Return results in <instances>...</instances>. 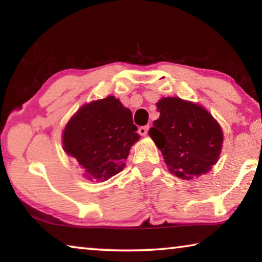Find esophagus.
Wrapping results in <instances>:
<instances>
[{
    "instance_id": "esophagus-1",
    "label": "esophagus",
    "mask_w": 262,
    "mask_h": 262,
    "mask_svg": "<svg viewBox=\"0 0 262 262\" xmlns=\"http://www.w3.org/2000/svg\"><path fill=\"white\" fill-rule=\"evenodd\" d=\"M148 129H149L148 126H142L139 128V134L142 136H145L148 134Z\"/></svg>"
}]
</instances>
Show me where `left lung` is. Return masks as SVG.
I'll return each mask as SVG.
<instances>
[{
  "label": "left lung",
  "mask_w": 262,
  "mask_h": 262,
  "mask_svg": "<svg viewBox=\"0 0 262 262\" xmlns=\"http://www.w3.org/2000/svg\"><path fill=\"white\" fill-rule=\"evenodd\" d=\"M156 106L159 118L149 135L162 151L168 170L185 180L210 171L223 143L219 122L202 106L178 97L162 98Z\"/></svg>",
  "instance_id": "left-lung-1"
}]
</instances>
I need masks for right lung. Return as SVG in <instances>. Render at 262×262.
<instances>
[{"label":"right lung","instance_id":"add662e5","mask_svg":"<svg viewBox=\"0 0 262 262\" xmlns=\"http://www.w3.org/2000/svg\"><path fill=\"white\" fill-rule=\"evenodd\" d=\"M129 108L113 96L83 105L66 126L63 150L85 171L86 178L108 180L125 167L140 139Z\"/></svg>","mask_w":262,"mask_h":262}]
</instances>
